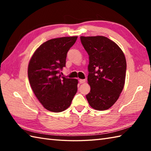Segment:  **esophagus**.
<instances>
[{"label": "esophagus", "instance_id": "obj_1", "mask_svg": "<svg viewBox=\"0 0 151 151\" xmlns=\"http://www.w3.org/2000/svg\"><path fill=\"white\" fill-rule=\"evenodd\" d=\"M85 82H86V80L85 79H80L79 80L80 84H83V83H84Z\"/></svg>", "mask_w": 151, "mask_h": 151}]
</instances>
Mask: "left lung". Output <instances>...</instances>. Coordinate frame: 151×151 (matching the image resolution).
<instances>
[{"mask_svg": "<svg viewBox=\"0 0 151 151\" xmlns=\"http://www.w3.org/2000/svg\"><path fill=\"white\" fill-rule=\"evenodd\" d=\"M83 47L89 55L88 76L90 92L86 99L97 110L112 106L123 91L127 62L117 45L104 36H81Z\"/></svg>", "mask_w": 151, "mask_h": 151, "instance_id": "1", "label": "left lung"}]
</instances>
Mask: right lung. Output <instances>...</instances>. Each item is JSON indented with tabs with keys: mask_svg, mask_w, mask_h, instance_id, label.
Here are the masks:
<instances>
[{
	"mask_svg": "<svg viewBox=\"0 0 151 151\" xmlns=\"http://www.w3.org/2000/svg\"><path fill=\"white\" fill-rule=\"evenodd\" d=\"M77 36L48 40L37 48L28 63V76L31 88L45 108L63 111L71 104L77 91L78 80L60 75L65 67L67 54Z\"/></svg>",
	"mask_w": 151,
	"mask_h": 151,
	"instance_id": "right-lung-1",
	"label": "right lung"
}]
</instances>
